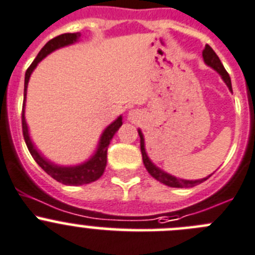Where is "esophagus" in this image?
Returning <instances> with one entry per match:
<instances>
[{"mask_svg":"<svg viewBox=\"0 0 255 255\" xmlns=\"http://www.w3.org/2000/svg\"><path fill=\"white\" fill-rule=\"evenodd\" d=\"M135 117H137V112L135 111H130L129 114H128V118H129L130 121H134Z\"/></svg>","mask_w":255,"mask_h":255,"instance_id":"esophagus-1","label":"esophagus"}]
</instances>
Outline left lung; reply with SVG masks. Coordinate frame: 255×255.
Here are the masks:
<instances>
[{
	"label": "left lung",
	"instance_id": "obj_1",
	"mask_svg": "<svg viewBox=\"0 0 255 255\" xmlns=\"http://www.w3.org/2000/svg\"><path fill=\"white\" fill-rule=\"evenodd\" d=\"M203 58H204V61H205L206 65H209L210 68H213L214 70L218 71V73L220 74L221 79L224 80L225 84L228 85V88H229L230 92H233L232 80H230L229 74H228V71L225 70L224 65L221 64L220 59H219V56L216 55L215 51H214V50L211 49L209 45H206L205 49H204ZM138 134H139V138H141V152H142V160H143L144 167H146V170L148 171L149 175H151L153 178H156L157 181L162 182V184L167 185V186H170V187H194V186H196V185L201 184V182L206 181V180H208V178L211 176L210 175V176H208V177L200 178V180H184V178H177V177H175V176L170 175V173L165 172V171L157 167V166L154 165L151 160H149L148 154H147V152H146V148H144L143 133L141 132V129H138Z\"/></svg>",
	"mask_w": 255,
	"mask_h": 255
}]
</instances>
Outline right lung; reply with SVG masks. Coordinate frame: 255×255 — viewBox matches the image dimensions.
<instances>
[{
    "instance_id": "add662e5",
    "label": "right lung",
    "mask_w": 255,
    "mask_h": 255,
    "mask_svg": "<svg viewBox=\"0 0 255 255\" xmlns=\"http://www.w3.org/2000/svg\"><path fill=\"white\" fill-rule=\"evenodd\" d=\"M80 37V32H75V34H63L59 36L54 37L50 40L37 54L35 60L32 61L28 69L26 70L25 74V89H23V107H22V132H23V138H25L26 146H27L28 151H30L31 156L34 157V160L36 161L37 165L45 171L49 176H51L54 180L58 182H61L64 185H70V186H79V185L90 184V182L97 181L102 175H103L104 170L107 166V151H108V146L111 143L113 135L116 132L120 129L121 126L123 125L122 122V116H120L114 122H112L106 129L103 130L99 139L98 147L95 153L90 157L89 160L85 162L80 163L77 166H59L55 163L50 162L47 158H45L41 153L36 149L34 146L32 141L28 134V127L27 123L25 120V102H26V93H27V84L30 80L31 74L35 70L37 64L46 58L50 52L54 50L60 49V47L68 46V45L77 42Z\"/></svg>"
}]
</instances>
